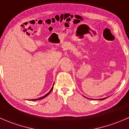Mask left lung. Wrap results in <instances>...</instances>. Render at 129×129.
<instances>
[{
	"label": "left lung",
	"mask_w": 129,
	"mask_h": 129,
	"mask_svg": "<svg viewBox=\"0 0 129 129\" xmlns=\"http://www.w3.org/2000/svg\"><path fill=\"white\" fill-rule=\"evenodd\" d=\"M106 99V98H104V99H100L99 100H101H101H104V99Z\"/></svg>",
	"instance_id": "1"
}]
</instances>
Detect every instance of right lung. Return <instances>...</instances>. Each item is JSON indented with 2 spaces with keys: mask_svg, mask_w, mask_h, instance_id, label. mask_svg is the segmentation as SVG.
Listing matches in <instances>:
<instances>
[{
  "mask_svg": "<svg viewBox=\"0 0 129 129\" xmlns=\"http://www.w3.org/2000/svg\"><path fill=\"white\" fill-rule=\"evenodd\" d=\"M54 85H53V87H52V89H50V90L49 91V92H48V93H47V94H45V95H44V96H43V97H40V98H39V99H32V101H37V100H40V99H42L45 98V97H47V96L48 95H49V93H50V92H51V91L52 90H53V88H54Z\"/></svg>",
  "mask_w": 129,
  "mask_h": 129,
  "instance_id": "right-lung-1",
  "label": "right lung"
}]
</instances>
